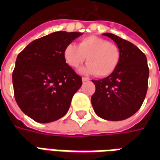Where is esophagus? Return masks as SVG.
<instances>
[{
    "instance_id": "34e87169",
    "label": "esophagus",
    "mask_w": 160,
    "mask_h": 160,
    "mask_svg": "<svg viewBox=\"0 0 160 160\" xmlns=\"http://www.w3.org/2000/svg\"><path fill=\"white\" fill-rule=\"evenodd\" d=\"M88 80H90L89 78H87V77H82V81L85 82V81H88Z\"/></svg>"
}]
</instances>
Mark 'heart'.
<instances>
[{
    "mask_svg": "<svg viewBox=\"0 0 160 160\" xmlns=\"http://www.w3.org/2000/svg\"><path fill=\"white\" fill-rule=\"evenodd\" d=\"M88 57L87 58L86 56ZM63 57L72 68H78L87 58V65L80 68L85 74L105 77L113 73L120 60V49L117 44L97 36L84 38L78 46L70 43L63 50Z\"/></svg>",
    "mask_w": 160,
    "mask_h": 160,
    "instance_id": "obj_1",
    "label": "heart"
}]
</instances>
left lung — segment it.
<instances>
[{"instance_id":"obj_1","label":"left lung","mask_w":160,"mask_h":160,"mask_svg":"<svg viewBox=\"0 0 160 160\" xmlns=\"http://www.w3.org/2000/svg\"><path fill=\"white\" fill-rule=\"evenodd\" d=\"M120 49V60L113 73L92 80L96 87L91 98L95 113L109 121H122L136 113L147 94L149 68L145 54L127 40L104 33Z\"/></svg>"}]
</instances>
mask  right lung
<instances>
[{
	"instance_id": "right-lung-1",
	"label": "right lung",
	"mask_w": 160,
	"mask_h": 160,
	"mask_svg": "<svg viewBox=\"0 0 160 160\" xmlns=\"http://www.w3.org/2000/svg\"><path fill=\"white\" fill-rule=\"evenodd\" d=\"M81 32H56L30 42L16 59L12 72L14 97L20 110L46 123L66 114L81 77L66 63L63 50Z\"/></svg>"
}]
</instances>
